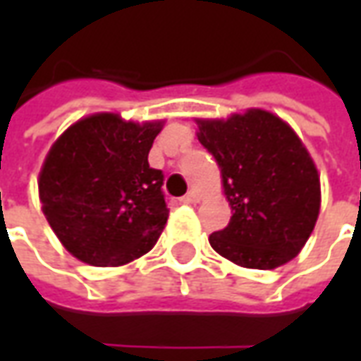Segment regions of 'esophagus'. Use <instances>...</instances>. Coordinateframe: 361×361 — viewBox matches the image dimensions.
I'll list each match as a JSON object with an SVG mask.
<instances>
[{
  "mask_svg": "<svg viewBox=\"0 0 361 361\" xmlns=\"http://www.w3.org/2000/svg\"><path fill=\"white\" fill-rule=\"evenodd\" d=\"M181 203H185V204H195V203H199V193H197V191H193V189H191V191H188L185 195L181 197Z\"/></svg>",
  "mask_w": 361,
  "mask_h": 361,
  "instance_id": "1",
  "label": "esophagus"
}]
</instances>
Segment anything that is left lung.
I'll list each match as a JSON object with an SVG mask.
<instances>
[{"label":"left lung","instance_id":"8db88e82","mask_svg":"<svg viewBox=\"0 0 361 361\" xmlns=\"http://www.w3.org/2000/svg\"><path fill=\"white\" fill-rule=\"evenodd\" d=\"M199 142L222 173L232 219L209 238L212 250L247 269H276L294 259L321 207L317 168L294 129L271 111L197 119Z\"/></svg>","mask_w":361,"mask_h":361}]
</instances>
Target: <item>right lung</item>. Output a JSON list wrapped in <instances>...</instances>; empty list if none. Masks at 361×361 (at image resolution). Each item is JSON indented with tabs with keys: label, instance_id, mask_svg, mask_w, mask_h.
<instances>
[{
	"label": "right lung",
	"instance_id": "right-lung-1",
	"mask_svg": "<svg viewBox=\"0 0 361 361\" xmlns=\"http://www.w3.org/2000/svg\"><path fill=\"white\" fill-rule=\"evenodd\" d=\"M162 121L133 123L118 114L77 121L44 160L42 211L73 257L126 265L152 250L168 220L164 173L149 166Z\"/></svg>",
	"mask_w": 361,
	"mask_h": 361
}]
</instances>
